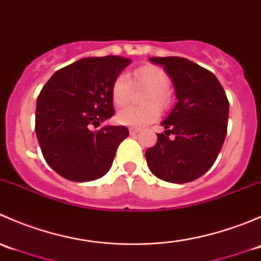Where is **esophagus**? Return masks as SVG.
Returning a JSON list of instances; mask_svg holds the SVG:
<instances>
[{"label":"esophagus","instance_id":"esophagus-1","mask_svg":"<svg viewBox=\"0 0 261 261\" xmlns=\"http://www.w3.org/2000/svg\"><path fill=\"white\" fill-rule=\"evenodd\" d=\"M128 131H130V135H136V134L140 133V130H139V128H136V127H130V128H128Z\"/></svg>","mask_w":261,"mask_h":261}]
</instances>
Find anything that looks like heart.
<instances>
[{"label":"heart","instance_id":"obj_1","mask_svg":"<svg viewBox=\"0 0 261 261\" xmlns=\"http://www.w3.org/2000/svg\"><path fill=\"white\" fill-rule=\"evenodd\" d=\"M134 80L136 87H145L150 91L145 97V103H156L162 109L169 105V96L167 89L169 87V77L162 68L154 65H144L134 72ZM133 82L126 74H120L112 84V101L116 106H125L133 97ZM157 106V107H158ZM156 105L145 107L128 106L117 112L118 123L133 127H144L154 122L160 116V110Z\"/></svg>","mask_w":261,"mask_h":261}]
</instances>
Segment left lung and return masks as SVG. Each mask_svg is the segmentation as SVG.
Returning <instances> with one entry per match:
<instances>
[{
    "label": "left lung",
    "mask_w": 261,
    "mask_h": 261,
    "mask_svg": "<svg viewBox=\"0 0 261 261\" xmlns=\"http://www.w3.org/2000/svg\"><path fill=\"white\" fill-rule=\"evenodd\" d=\"M172 80L177 103L145 152L152 174L169 183H188L215 163L227 133L228 101L213 73L179 57L150 58ZM170 133L174 138H169Z\"/></svg>",
    "instance_id": "left-lung-1"
}]
</instances>
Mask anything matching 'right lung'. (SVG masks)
<instances>
[{
    "label": "right lung",
    "instance_id": "obj_1",
    "mask_svg": "<svg viewBox=\"0 0 261 261\" xmlns=\"http://www.w3.org/2000/svg\"><path fill=\"white\" fill-rule=\"evenodd\" d=\"M130 63L116 55L83 58L57 70L41 89L36 136L45 162L65 179H98L111 168L127 127L92 126L114 116L112 84Z\"/></svg>",
    "mask_w": 261,
    "mask_h": 261
}]
</instances>
